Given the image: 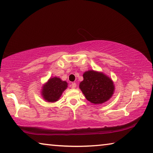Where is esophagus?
I'll list each match as a JSON object with an SVG mask.
<instances>
[{
	"mask_svg": "<svg viewBox=\"0 0 153 153\" xmlns=\"http://www.w3.org/2000/svg\"><path fill=\"white\" fill-rule=\"evenodd\" d=\"M76 86H77V85H76V83H75V82H73V83H72V84H71V88H76Z\"/></svg>",
	"mask_w": 153,
	"mask_h": 153,
	"instance_id": "1",
	"label": "esophagus"
}]
</instances>
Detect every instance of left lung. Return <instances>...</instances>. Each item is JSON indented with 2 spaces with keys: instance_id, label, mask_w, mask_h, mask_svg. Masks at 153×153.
Returning a JSON list of instances; mask_svg holds the SVG:
<instances>
[{
  "instance_id": "8db88e82",
  "label": "left lung",
  "mask_w": 153,
  "mask_h": 153,
  "mask_svg": "<svg viewBox=\"0 0 153 153\" xmlns=\"http://www.w3.org/2000/svg\"><path fill=\"white\" fill-rule=\"evenodd\" d=\"M84 80L79 88L88 101L93 104H102L112 97L115 86L109 77L101 72L89 70L83 74Z\"/></svg>"
}]
</instances>
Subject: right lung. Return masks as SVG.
Returning a JSON list of instances; mask_svg holds the SVG:
<instances>
[{"label": "right lung", "instance_id": "add662e5", "mask_svg": "<svg viewBox=\"0 0 153 153\" xmlns=\"http://www.w3.org/2000/svg\"><path fill=\"white\" fill-rule=\"evenodd\" d=\"M67 88V83L59 77H54L48 79L42 89V96L48 102L57 101L62 93Z\"/></svg>", "mask_w": 153, "mask_h": 153}]
</instances>
